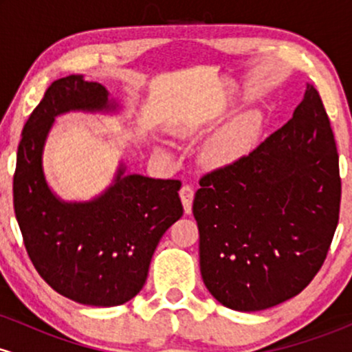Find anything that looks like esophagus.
<instances>
[{"label": "esophagus", "instance_id": "obj_1", "mask_svg": "<svg viewBox=\"0 0 352 352\" xmlns=\"http://www.w3.org/2000/svg\"><path fill=\"white\" fill-rule=\"evenodd\" d=\"M180 200H182V205H184V210L185 213L192 212V201H193V188L190 187V185H184V187L180 188Z\"/></svg>", "mask_w": 352, "mask_h": 352}]
</instances>
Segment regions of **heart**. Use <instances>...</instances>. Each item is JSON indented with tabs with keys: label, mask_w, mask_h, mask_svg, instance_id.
<instances>
[{
	"label": "heart",
	"mask_w": 352,
	"mask_h": 352,
	"mask_svg": "<svg viewBox=\"0 0 352 352\" xmlns=\"http://www.w3.org/2000/svg\"><path fill=\"white\" fill-rule=\"evenodd\" d=\"M258 131V116L245 114L238 119L225 125L223 129L213 134L205 142L201 148V159L210 167H227V165L236 162L240 157H243L246 151L252 147L254 135ZM179 137H190L195 134V129L187 127V125H179L175 127Z\"/></svg>",
	"instance_id": "obj_1"
}]
</instances>
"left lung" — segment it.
Returning a JSON list of instances; mask_svg holds the SVG:
<instances>
[{
    "label": "left lung",
    "mask_w": 352,
    "mask_h": 352,
    "mask_svg": "<svg viewBox=\"0 0 352 352\" xmlns=\"http://www.w3.org/2000/svg\"><path fill=\"white\" fill-rule=\"evenodd\" d=\"M339 157L318 91L248 155L200 179L193 217L200 272L218 302L261 311L300 294L339 220Z\"/></svg>",
    "instance_id": "obj_1"
}]
</instances>
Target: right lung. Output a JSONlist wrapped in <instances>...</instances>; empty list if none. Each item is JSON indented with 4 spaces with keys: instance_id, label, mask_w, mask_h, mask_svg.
Here are the masks:
<instances>
[{
    "instance_id": "1",
    "label": "right lung",
    "mask_w": 352,
    "mask_h": 352,
    "mask_svg": "<svg viewBox=\"0 0 352 352\" xmlns=\"http://www.w3.org/2000/svg\"><path fill=\"white\" fill-rule=\"evenodd\" d=\"M117 109L102 84L80 74L54 80L24 124L13 179L16 220L36 272L63 296L100 308L142 289L160 238L184 215L179 180L125 173L122 162L89 201H66L50 188L43 152L56 117Z\"/></svg>"
}]
</instances>
